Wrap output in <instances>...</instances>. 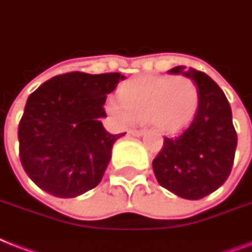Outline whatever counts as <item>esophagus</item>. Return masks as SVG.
Listing matches in <instances>:
<instances>
[{
	"mask_svg": "<svg viewBox=\"0 0 252 252\" xmlns=\"http://www.w3.org/2000/svg\"><path fill=\"white\" fill-rule=\"evenodd\" d=\"M129 134H132V136H141L142 133H144V129H129V132H128Z\"/></svg>",
	"mask_w": 252,
	"mask_h": 252,
	"instance_id": "1",
	"label": "esophagus"
}]
</instances>
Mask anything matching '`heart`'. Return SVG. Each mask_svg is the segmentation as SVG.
I'll return each instance as SVG.
<instances>
[{
  "instance_id": "obj_1",
  "label": "heart",
  "mask_w": 252,
  "mask_h": 252,
  "mask_svg": "<svg viewBox=\"0 0 252 252\" xmlns=\"http://www.w3.org/2000/svg\"><path fill=\"white\" fill-rule=\"evenodd\" d=\"M120 104L107 103V111L122 124L148 120L159 133H175L195 116L199 90L187 77L144 76L124 82L119 89Z\"/></svg>"
}]
</instances>
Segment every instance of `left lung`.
Segmentation results:
<instances>
[{
    "mask_svg": "<svg viewBox=\"0 0 252 252\" xmlns=\"http://www.w3.org/2000/svg\"><path fill=\"white\" fill-rule=\"evenodd\" d=\"M191 78L199 90V107L179 133L165 137L153 159L162 187L188 200H199L220 188L230 175L237 148L231 108L223 91L205 73L183 65L168 70Z\"/></svg>",
    "mask_w": 252,
    "mask_h": 252,
    "instance_id": "1",
    "label": "left lung"
}]
</instances>
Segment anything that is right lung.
Listing matches in <instances>:
<instances>
[{"label":"right lung","mask_w":252,"mask_h":252,"mask_svg":"<svg viewBox=\"0 0 252 252\" xmlns=\"http://www.w3.org/2000/svg\"><path fill=\"white\" fill-rule=\"evenodd\" d=\"M120 73L70 72L48 80L30 95L18 126L19 157L30 179L56 197H76L96 187L114 142L100 118Z\"/></svg>","instance_id":"right-lung-1"}]
</instances>
